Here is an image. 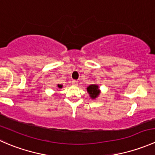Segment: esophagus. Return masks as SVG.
Instances as JSON below:
<instances>
[{
    "instance_id": "1",
    "label": "esophagus",
    "mask_w": 155,
    "mask_h": 155,
    "mask_svg": "<svg viewBox=\"0 0 155 155\" xmlns=\"http://www.w3.org/2000/svg\"><path fill=\"white\" fill-rule=\"evenodd\" d=\"M78 81H76V80H73L72 81V84H73V85H78Z\"/></svg>"
}]
</instances>
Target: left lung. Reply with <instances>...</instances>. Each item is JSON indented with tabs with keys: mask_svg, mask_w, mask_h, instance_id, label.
Wrapping results in <instances>:
<instances>
[{
	"mask_svg": "<svg viewBox=\"0 0 155 155\" xmlns=\"http://www.w3.org/2000/svg\"><path fill=\"white\" fill-rule=\"evenodd\" d=\"M87 91L91 99H95L96 97H97L98 95L101 93V91L99 90V86L97 85H94V84L89 85L87 87Z\"/></svg>",
	"mask_w": 155,
	"mask_h": 155,
	"instance_id": "left-lung-1",
	"label": "left lung"
}]
</instances>
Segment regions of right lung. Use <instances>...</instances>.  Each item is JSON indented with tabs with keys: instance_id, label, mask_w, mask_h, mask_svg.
Returning a JSON list of instances; mask_svg holds the SVG:
<instances>
[{
	"instance_id": "1",
	"label": "right lung",
	"mask_w": 155,
	"mask_h": 155,
	"mask_svg": "<svg viewBox=\"0 0 155 155\" xmlns=\"http://www.w3.org/2000/svg\"><path fill=\"white\" fill-rule=\"evenodd\" d=\"M58 87L59 88H61L63 86H62V85H58Z\"/></svg>"
}]
</instances>
